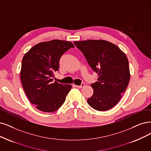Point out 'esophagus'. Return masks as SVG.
Listing matches in <instances>:
<instances>
[{
	"mask_svg": "<svg viewBox=\"0 0 151 151\" xmlns=\"http://www.w3.org/2000/svg\"><path fill=\"white\" fill-rule=\"evenodd\" d=\"M85 86V83H81V85H75V86H76L78 88H83V87H84Z\"/></svg>",
	"mask_w": 151,
	"mask_h": 151,
	"instance_id": "1",
	"label": "esophagus"
}]
</instances>
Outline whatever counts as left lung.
<instances>
[{
  "instance_id": "1",
  "label": "left lung",
  "mask_w": 151,
  "mask_h": 151,
  "mask_svg": "<svg viewBox=\"0 0 151 151\" xmlns=\"http://www.w3.org/2000/svg\"><path fill=\"white\" fill-rule=\"evenodd\" d=\"M88 63L98 75L91 85L93 94L87 99L91 108L107 111L118 103L130 80L129 61L116 45L103 40L74 42Z\"/></svg>"
}]
</instances>
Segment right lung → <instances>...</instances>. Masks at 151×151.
Listing matches in <instances>:
<instances>
[{"instance_id":"obj_1","label":"right lung","mask_w":151,"mask_h":151,"mask_svg":"<svg viewBox=\"0 0 151 151\" xmlns=\"http://www.w3.org/2000/svg\"><path fill=\"white\" fill-rule=\"evenodd\" d=\"M73 47L71 42L53 40L35 45L24 56L20 71L22 86L38 110L54 112L64 103L71 85L53 82V78L54 72L59 69L61 57Z\"/></svg>"}]
</instances>
